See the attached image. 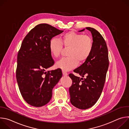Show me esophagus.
Segmentation results:
<instances>
[{
    "label": "esophagus",
    "instance_id": "1",
    "mask_svg": "<svg viewBox=\"0 0 129 129\" xmlns=\"http://www.w3.org/2000/svg\"><path fill=\"white\" fill-rule=\"evenodd\" d=\"M63 76H66L68 75V73H67V72H66V71L63 70Z\"/></svg>",
    "mask_w": 129,
    "mask_h": 129
}]
</instances>
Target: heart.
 Segmentation results:
<instances>
[{"label":"heart","mask_w":129,"mask_h":129,"mask_svg":"<svg viewBox=\"0 0 129 129\" xmlns=\"http://www.w3.org/2000/svg\"><path fill=\"white\" fill-rule=\"evenodd\" d=\"M63 45L66 48H69L67 55L58 61L57 67L65 71L75 68L79 62H85L89 58L93 49V41L88 35L69 31L62 35L60 40L51 39L49 43V49L52 56L58 58L63 49Z\"/></svg>","instance_id":"obj_1"}]
</instances>
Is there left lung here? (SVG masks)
<instances>
[{
    "instance_id": "left-lung-1",
    "label": "left lung",
    "mask_w": 129,
    "mask_h": 129,
    "mask_svg": "<svg viewBox=\"0 0 129 129\" xmlns=\"http://www.w3.org/2000/svg\"><path fill=\"white\" fill-rule=\"evenodd\" d=\"M86 28L91 31L92 36V51L87 60L73 70L82 78L80 79L72 73L69 75L72 81L69 89L70 102L73 106L82 110L92 107L99 99L109 63L108 48L103 36L93 28ZM84 76H86L85 78H83Z\"/></svg>"
}]
</instances>
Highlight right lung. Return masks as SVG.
I'll use <instances>...</instances> for the list:
<instances>
[{
    "label": "right lung",
    "mask_w": 129,
    "mask_h": 129,
    "mask_svg": "<svg viewBox=\"0 0 129 129\" xmlns=\"http://www.w3.org/2000/svg\"><path fill=\"white\" fill-rule=\"evenodd\" d=\"M62 32L48 24H39L25 37L18 51L17 82L23 99L32 106L47 104L51 100L53 88L62 76L60 68L45 71L54 63L49 41Z\"/></svg>",
    "instance_id": "obj_1"
}]
</instances>
